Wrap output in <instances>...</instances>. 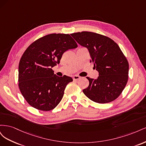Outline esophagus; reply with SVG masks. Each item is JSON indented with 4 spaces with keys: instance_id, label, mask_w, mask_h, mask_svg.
Masks as SVG:
<instances>
[{
    "instance_id": "1",
    "label": "esophagus",
    "mask_w": 146,
    "mask_h": 146,
    "mask_svg": "<svg viewBox=\"0 0 146 146\" xmlns=\"http://www.w3.org/2000/svg\"><path fill=\"white\" fill-rule=\"evenodd\" d=\"M80 78V77L78 76H73V80H79V79Z\"/></svg>"
}]
</instances>
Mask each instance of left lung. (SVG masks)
I'll use <instances>...</instances> for the list:
<instances>
[{
  "label": "left lung",
  "instance_id": "left-lung-1",
  "mask_svg": "<svg viewBox=\"0 0 146 146\" xmlns=\"http://www.w3.org/2000/svg\"><path fill=\"white\" fill-rule=\"evenodd\" d=\"M70 35L79 44L88 48L91 63L99 72L98 78L86 77L90 83L83 90V93L99 104L116 99L129 78V62L120 47L111 38L94 32H77Z\"/></svg>",
  "mask_w": 146,
  "mask_h": 146
}]
</instances>
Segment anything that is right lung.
<instances>
[{
  "label": "right lung",
  "instance_id": "add662e5",
  "mask_svg": "<svg viewBox=\"0 0 146 146\" xmlns=\"http://www.w3.org/2000/svg\"><path fill=\"white\" fill-rule=\"evenodd\" d=\"M69 34L52 33L35 41L27 48L19 64L18 85L28 104L41 111H50L60 102L70 77H58L52 68L64 52L77 47Z\"/></svg>",
  "mask_w": 146,
  "mask_h": 146
}]
</instances>
